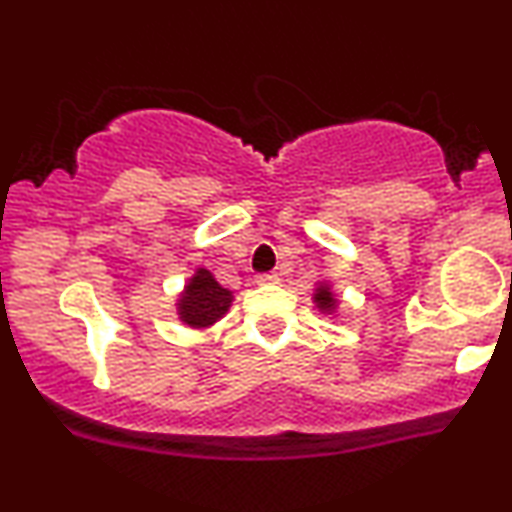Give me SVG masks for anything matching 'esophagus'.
<instances>
[{"instance_id": "obj_1", "label": "esophagus", "mask_w": 512, "mask_h": 512, "mask_svg": "<svg viewBox=\"0 0 512 512\" xmlns=\"http://www.w3.org/2000/svg\"><path fill=\"white\" fill-rule=\"evenodd\" d=\"M276 281H279V274L276 272H267V274L257 276V283H262V286H269V283H276Z\"/></svg>"}]
</instances>
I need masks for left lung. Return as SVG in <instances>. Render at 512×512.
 I'll return each instance as SVG.
<instances>
[{"instance_id":"left-lung-1","label":"left lung","mask_w":512,"mask_h":512,"mask_svg":"<svg viewBox=\"0 0 512 512\" xmlns=\"http://www.w3.org/2000/svg\"><path fill=\"white\" fill-rule=\"evenodd\" d=\"M312 300H315V305L319 307V312H326V315L336 312V307H338L336 295L331 293V288L326 286V283H319L315 295H312Z\"/></svg>"}]
</instances>
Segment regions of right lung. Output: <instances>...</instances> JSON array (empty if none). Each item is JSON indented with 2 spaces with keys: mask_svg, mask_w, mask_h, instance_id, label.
Here are the masks:
<instances>
[{
  "mask_svg": "<svg viewBox=\"0 0 512 512\" xmlns=\"http://www.w3.org/2000/svg\"><path fill=\"white\" fill-rule=\"evenodd\" d=\"M231 303L233 293L226 291L209 269L200 267L190 276L183 293L178 295L176 310L183 324L193 326V329H207L229 312Z\"/></svg>",
  "mask_w": 512,
  "mask_h": 512,
  "instance_id": "right-lung-1",
  "label": "right lung"
}]
</instances>
